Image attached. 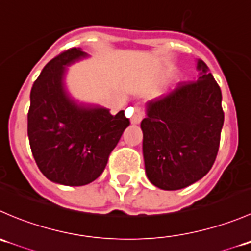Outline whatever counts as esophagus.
Returning <instances> with one entry per match:
<instances>
[{
	"instance_id": "esophagus-1",
	"label": "esophagus",
	"mask_w": 251,
	"mask_h": 251,
	"mask_svg": "<svg viewBox=\"0 0 251 251\" xmlns=\"http://www.w3.org/2000/svg\"><path fill=\"white\" fill-rule=\"evenodd\" d=\"M143 116H144L143 109H142L141 107H136L135 113H133L132 118H131V123H133V124L141 123V120L143 119Z\"/></svg>"
}]
</instances>
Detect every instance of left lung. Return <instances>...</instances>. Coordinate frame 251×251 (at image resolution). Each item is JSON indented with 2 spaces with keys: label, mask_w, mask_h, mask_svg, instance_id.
Listing matches in <instances>:
<instances>
[{
  "label": "left lung",
  "mask_w": 251,
  "mask_h": 251,
  "mask_svg": "<svg viewBox=\"0 0 251 251\" xmlns=\"http://www.w3.org/2000/svg\"><path fill=\"white\" fill-rule=\"evenodd\" d=\"M197 80L147 102L142 120L146 174L155 187L176 191L210 171L219 151L225 114L222 95L209 68L198 59Z\"/></svg>",
  "instance_id": "obj_1"
}]
</instances>
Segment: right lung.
Masks as SVG:
<instances>
[{
    "instance_id": "add662e5",
    "label": "right lung",
    "mask_w": 251,
    "mask_h": 251,
    "mask_svg": "<svg viewBox=\"0 0 251 251\" xmlns=\"http://www.w3.org/2000/svg\"><path fill=\"white\" fill-rule=\"evenodd\" d=\"M87 57L69 48L47 63L30 93L27 136L40 171L64 186H85L102 175L130 120L124 110L78 103L65 88L68 65Z\"/></svg>"
}]
</instances>
